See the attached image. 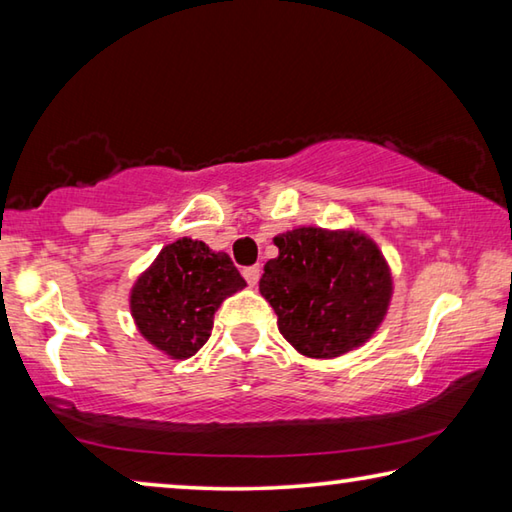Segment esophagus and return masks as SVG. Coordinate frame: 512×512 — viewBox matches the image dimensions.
Segmentation results:
<instances>
[{"mask_svg": "<svg viewBox=\"0 0 512 512\" xmlns=\"http://www.w3.org/2000/svg\"><path fill=\"white\" fill-rule=\"evenodd\" d=\"M259 275H262V266H259V264L244 268V277H246V282L250 284V287H257V282H259Z\"/></svg>", "mask_w": 512, "mask_h": 512, "instance_id": "1", "label": "esophagus"}]
</instances>
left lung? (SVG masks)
<instances>
[{
    "instance_id": "left-lung-1",
    "label": "left lung",
    "mask_w": 512,
    "mask_h": 512,
    "mask_svg": "<svg viewBox=\"0 0 512 512\" xmlns=\"http://www.w3.org/2000/svg\"><path fill=\"white\" fill-rule=\"evenodd\" d=\"M273 244L277 257L264 264L259 293L293 348L334 359L372 339L393 298L391 266L375 241L354 228L300 225Z\"/></svg>"
}]
</instances>
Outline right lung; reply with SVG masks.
<instances>
[{"label": "right lung", "instance_id": "add662e5", "mask_svg": "<svg viewBox=\"0 0 512 512\" xmlns=\"http://www.w3.org/2000/svg\"><path fill=\"white\" fill-rule=\"evenodd\" d=\"M244 287L228 255L183 237L164 246L137 277L128 305L144 339L169 359L183 361L210 339L221 302Z\"/></svg>", "mask_w": 512, "mask_h": 512}]
</instances>
